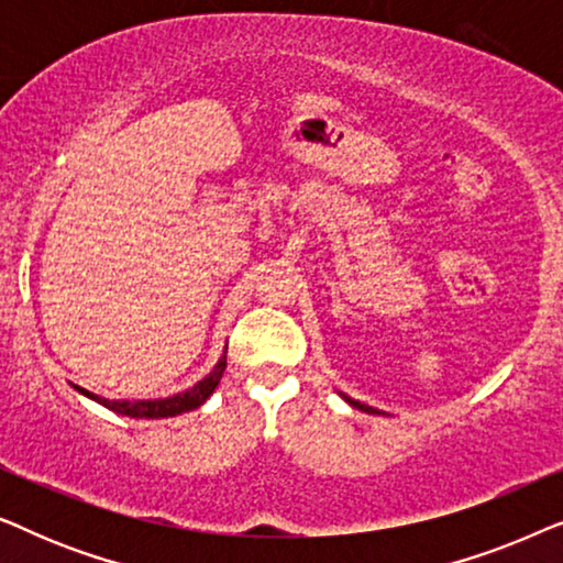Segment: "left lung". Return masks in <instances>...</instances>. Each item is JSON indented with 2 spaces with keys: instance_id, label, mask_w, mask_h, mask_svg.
Wrapping results in <instances>:
<instances>
[{
  "instance_id": "1",
  "label": "left lung",
  "mask_w": 563,
  "mask_h": 563,
  "mask_svg": "<svg viewBox=\"0 0 563 563\" xmlns=\"http://www.w3.org/2000/svg\"><path fill=\"white\" fill-rule=\"evenodd\" d=\"M343 399H345V402H349L351 407H356V410H361V412H379V410H374V407H368V405H361V402H356V399H351V397H345V395H341Z\"/></svg>"
}]
</instances>
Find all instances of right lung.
<instances>
[{
    "mask_svg": "<svg viewBox=\"0 0 563 563\" xmlns=\"http://www.w3.org/2000/svg\"><path fill=\"white\" fill-rule=\"evenodd\" d=\"M228 361H225V353H222L218 364L210 374L205 376V379H199L195 387L179 391V395L174 397H164V399H107V397H99L95 391L84 389V387H76L74 389L79 391V395L95 399L107 410L118 412V415H128V418H137V420H158V418H176V415L181 412H189V410H197L199 405L207 402V397L212 395L214 389H218V384L222 379V372H225Z\"/></svg>",
    "mask_w": 563,
    "mask_h": 563,
    "instance_id": "1",
    "label": "right lung"
}]
</instances>
